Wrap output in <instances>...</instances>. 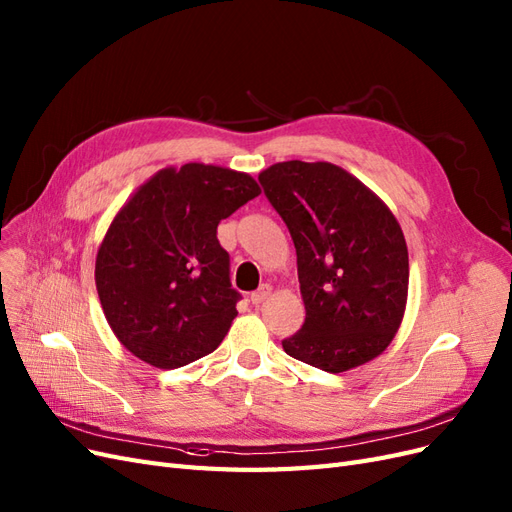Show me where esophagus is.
<instances>
[{"label":"esophagus","mask_w":512,"mask_h":512,"mask_svg":"<svg viewBox=\"0 0 512 512\" xmlns=\"http://www.w3.org/2000/svg\"><path fill=\"white\" fill-rule=\"evenodd\" d=\"M270 293H272V285H261L257 291H253L251 293V304L253 306H259V304H263V302H266L268 298H270Z\"/></svg>","instance_id":"obj_1"}]
</instances>
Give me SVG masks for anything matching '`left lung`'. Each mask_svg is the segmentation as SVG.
<instances>
[{
  "label": "left lung",
  "instance_id": "8db88e82",
  "mask_svg": "<svg viewBox=\"0 0 512 512\" xmlns=\"http://www.w3.org/2000/svg\"><path fill=\"white\" fill-rule=\"evenodd\" d=\"M298 255L306 319L287 355L346 372L381 355L408 298V249L381 197L353 174L317 161L274 163L259 174Z\"/></svg>",
  "mask_w": 512,
  "mask_h": 512
}]
</instances>
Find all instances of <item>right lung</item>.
Returning <instances> with one entry per match:
<instances>
[{"label": "right lung", "instance_id": "right-lung-1", "mask_svg": "<svg viewBox=\"0 0 512 512\" xmlns=\"http://www.w3.org/2000/svg\"><path fill=\"white\" fill-rule=\"evenodd\" d=\"M261 193L255 178L206 163L163 168L112 219L95 285L129 353L172 370L212 353L238 310L217 227Z\"/></svg>", "mask_w": 512, "mask_h": 512}]
</instances>
